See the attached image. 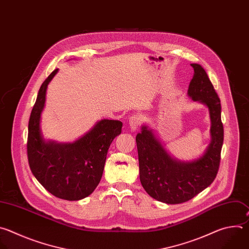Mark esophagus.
I'll return each mask as SVG.
<instances>
[{"instance_id": "34e87169", "label": "esophagus", "mask_w": 249, "mask_h": 249, "mask_svg": "<svg viewBox=\"0 0 249 249\" xmlns=\"http://www.w3.org/2000/svg\"><path fill=\"white\" fill-rule=\"evenodd\" d=\"M141 122H142L141 117L139 115H134V116L129 118L128 127L130 128L131 131H135L139 127V125L141 124Z\"/></svg>"}]
</instances>
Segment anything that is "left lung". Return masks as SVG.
Segmentation results:
<instances>
[{"instance_id": "8db88e82", "label": "left lung", "mask_w": 249, "mask_h": 249, "mask_svg": "<svg viewBox=\"0 0 249 249\" xmlns=\"http://www.w3.org/2000/svg\"><path fill=\"white\" fill-rule=\"evenodd\" d=\"M190 66L194 74L187 95L208 107L211 120V142L205 153L191 162L177 160L147 125L142 126L135 138L141 184L154 199L167 204L186 202L208 187L217 176L221 161L224 127L220 99L205 70L198 64Z\"/></svg>"}]
</instances>
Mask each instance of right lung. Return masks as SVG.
<instances>
[{
  "label": "right lung",
  "mask_w": 249,
  "mask_h": 249,
  "mask_svg": "<svg viewBox=\"0 0 249 249\" xmlns=\"http://www.w3.org/2000/svg\"><path fill=\"white\" fill-rule=\"evenodd\" d=\"M58 69L42 83L28 123L27 156L36 179L58 198L80 200L90 195L101 180L108 149L122 132L123 123L101 120L72 143L45 141L40 121L48 84Z\"/></svg>",
  "instance_id": "obj_1"
}]
</instances>
